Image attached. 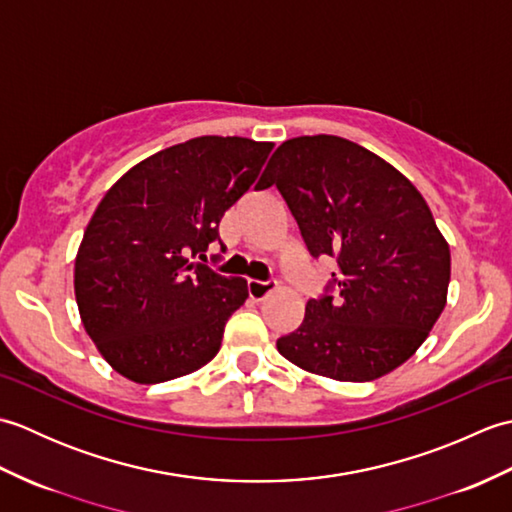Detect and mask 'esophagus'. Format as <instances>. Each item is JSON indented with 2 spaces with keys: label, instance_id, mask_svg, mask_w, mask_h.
Segmentation results:
<instances>
[{
  "label": "esophagus",
  "instance_id": "1",
  "mask_svg": "<svg viewBox=\"0 0 512 512\" xmlns=\"http://www.w3.org/2000/svg\"><path fill=\"white\" fill-rule=\"evenodd\" d=\"M275 288V281H259V279H248L246 290H248V297L253 301H262L270 290Z\"/></svg>",
  "mask_w": 512,
  "mask_h": 512
}]
</instances>
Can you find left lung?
Segmentation results:
<instances>
[{"instance_id":"obj_1","label":"left lung","mask_w":512,"mask_h":512,"mask_svg":"<svg viewBox=\"0 0 512 512\" xmlns=\"http://www.w3.org/2000/svg\"><path fill=\"white\" fill-rule=\"evenodd\" d=\"M277 187L308 253L334 259L323 295L277 339L290 363L365 383L418 350L447 303L451 253L420 191L341 136L281 143L257 189Z\"/></svg>"}]
</instances>
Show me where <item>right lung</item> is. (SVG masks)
I'll return each mask as SVG.
<instances>
[{"mask_svg":"<svg viewBox=\"0 0 512 512\" xmlns=\"http://www.w3.org/2000/svg\"><path fill=\"white\" fill-rule=\"evenodd\" d=\"M273 143L200 136L138 162L85 228L74 292L85 332L140 385L191 374L220 352L246 279L206 266L226 209L262 171Z\"/></svg>","mask_w":512,"mask_h":512,"instance_id":"right-lung-1","label":"right lung"}]
</instances>
